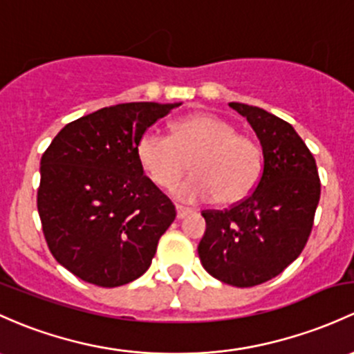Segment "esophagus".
Wrapping results in <instances>:
<instances>
[{
    "mask_svg": "<svg viewBox=\"0 0 354 354\" xmlns=\"http://www.w3.org/2000/svg\"><path fill=\"white\" fill-rule=\"evenodd\" d=\"M189 214H193L192 208L181 207V205H178V207H176V217H178V218H185V217H188Z\"/></svg>",
    "mask_w": 354,
    "mask_h": 354,
    "instance_id": "1",
    "label": "esophagus"
}]
</instances>
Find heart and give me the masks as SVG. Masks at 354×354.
Here are the masks:
<instances>
[{
  "mask_svg": "<svg viewBox=\"0 0 354 354\" xmlns=\"http://www.w3.org/2000/svg\"><path fill=\"white\" fill-rule=\"evenodd\" d=\"M137 158L159 187H169L189 169L192 178L173 187L185 202L236 205L254 192L261 176V151L230 122L210 113L192 115L174 127V136L149 127L137 142Z\"/></svg>",
  "mask_w": 354,
  "mask_h": 354,
  "instance_id": "obj_1",
  "label": "heart"
}]
</instances>
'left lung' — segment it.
<instances>
[{"mask_svg":"<svg viewBox=\"0 0 354 354\" xmlns=\"http://www.w3.org/2000/svg\"><path fill=\"white\" fill-rule=\"evenodd\" d=\"M248 118L263 147L254 192L225 210H203L200 261L227 285L248 288L280 274L304 251L321 198L317 165L288 122L244 103H229Z\"/></svg>","mask_w":354,"mask_h":354,"instance_id":"obj_1","label":"left lung"}]
</instances>
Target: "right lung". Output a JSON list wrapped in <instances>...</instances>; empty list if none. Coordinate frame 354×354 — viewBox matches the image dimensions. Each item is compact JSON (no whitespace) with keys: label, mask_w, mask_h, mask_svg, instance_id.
Wrapping results in <instances>:
<instances>
[{"label":"right lung","mask_w":354,"mask_h":354,"mask_svg":"<svg viewBox=\"0 0 354 354\" xmlns=\"http://www.w3.org/2000/svg\"><path fill=\"white\" fill-rule=\"evenodd\" d=\"M181 103H120L66 125L40 159L37 208L52 256L83 281L113 288L151 266L173 224L171 200L144 174L140 136Z\"/></svg>","instance_id":"add662e5"}]
</instances>
